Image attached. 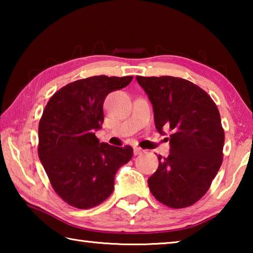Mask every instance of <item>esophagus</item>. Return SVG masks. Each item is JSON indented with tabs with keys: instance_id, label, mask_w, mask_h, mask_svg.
I'll return each instance as SVG.
<instances>
[{
	"instance_id": "34e87169",
	"label": "esophagus",
	"mask_w": 253,
	"mask_h": 253,
	"mask_svg": "<svg viewBox=\"0 0 253 253\" xmlns=\"http://www.w3.org/2000/svg\"><path fill=\"white\" fill-rule=\"evenodd\" d=\"M142 152H143V149L140 148V147H137V146L134 147V154H135V155H138V154H140Z\"/></svg>"
}]
</instances>
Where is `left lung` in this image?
Wrapping results in <instances>:
<instances>
[{
    "label": "left lung",
    "instance_id": "left-lung-1",
    "mask_svg": "<svg viewBox=\"0 0 253 253\" xmlns=\"http://www.w3.org/2000/svg\"><path fill=\"white\" fill-rule=\"evenodd\" d=\"M153 105L158 132L169 135V155L158 156L148 178L152 194L166 207L183 209L202 198L222 164L224 130L216 105L203 89L177 77H136Z\"/></svg>",
    "mask_w": 253,
    "mask_h": 253
}]
</instances>
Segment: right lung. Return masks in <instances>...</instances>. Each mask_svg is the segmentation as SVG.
Wrapping results in <instances>:
<instances>
[{
	"mask_svg": "<svg viewBox=\"0 0 253 253\" xmlns=\"http://www.w3.org/2000/svg\"><path fill=\"white\" fill-rule=\"evenodd\" d=\"M132 77L95 76L62 87L50 98L39 124L38 154L60 198L77 209L97 207L114 191L118 169L130 161V146L99 143L108 93Z\"/></svg>",
	"mask_w": 253,
	"mask_h": 253,
	"instance_id": "add662e5",
	"label": "right lung"
}]
</instances>
